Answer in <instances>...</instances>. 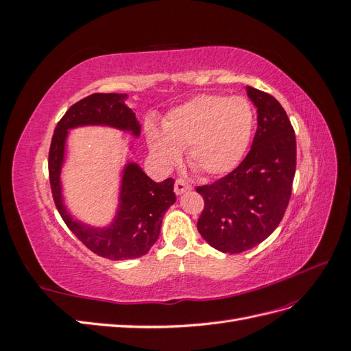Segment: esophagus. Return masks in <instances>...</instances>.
Instances as JSON below:
<instances>
[{
    "instance_id": "esophagus-1",
    "label": "esophagus",
    "mask_w": 351,
    "mask_h": 351,
    "mask_svg": "<svg viewBox=\"0 0 351 351\" xmlns=\"http://www.w3.org/2000/svg\"><path fill=\"white\" fill-rule=\"evenodd\" d=\"M189 190H192V186L187 184L186 182H183V180H177L176 184H174L176 195H183V193L189 192Z\"/></svg>"
}]
</instances>
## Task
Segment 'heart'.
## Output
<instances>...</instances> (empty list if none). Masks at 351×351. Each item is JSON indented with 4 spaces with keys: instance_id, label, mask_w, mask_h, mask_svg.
<instances>
[{
    "instance_id": "heart-1",
    "label": "heart",
    "mask_w": 351,
    "mask_h": 351,
    "mask_svg": "<svg viewBox=\"0 0 351 351\" xmlns=\"http://www.w3.org/2000/svg\"><path fill=\"white\" fill-rule=\"evenodd\" d=\"M254 130V111L241 97L200 95L171 110L162 130L147 125L149 151L164 168H173L187 147V159L199 173L232 171L246 154Z\"/></svg>"
}]
</instances>
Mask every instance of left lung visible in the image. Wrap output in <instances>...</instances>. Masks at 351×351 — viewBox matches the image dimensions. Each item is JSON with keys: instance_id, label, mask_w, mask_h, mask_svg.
Here are the masks:
<instances>
[{"instance_id": "left-lung-1", "label": "left lung", "mask_w": 351, "mask_h": 351, "mask_svg": "<svg viewBox=\"0 0 351 351\" xmlns=\"http://www.w3.org/2000/svg\"><path fill=\"white\" fill-rule=\"evenodd\" d=\"M258 108V130L243 162L196 192L205 208L197 221L200 236L222 253L258 246L278 227L291 196L295 174V136L281 104L272 95L246 86Z\"/></svg>"}]
</instances>
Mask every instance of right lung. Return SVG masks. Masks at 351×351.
Listing matches in <instances>:
<instances>
[{
    "mask_svg": "<svg viewBox=\"0 0 351 351\" xmlns=\"http://www.w3.org/2000/svg\"><path fill=\"white\" fill-rule=\"evenodd\" d=\"M125 93H93L70 107L57 124L49 149V182L61 218L84 246L111 261L136 259L149 252L161 232L162 218L174 205V180L155 183L133 159V145L120 169L114 217L107 226H92L74 217L64 204L61 173L66 162L70 130L101 125L129 133L139 139L141 123L125 104Z\"/></svg>",
    "mask_w": 351,
    "mask_h": 351,
    "instance_id": "obj_1",
    "label": "right lung"
}]
</instances>
